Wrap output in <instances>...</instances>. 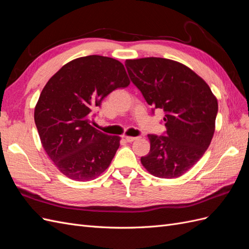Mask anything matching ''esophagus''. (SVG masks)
I'll return each instance as SVG.
<instances>
[{
	"label": "esophagus",
	"mask_w": 249,
	"mask_h": 249,
	"mask_svg": "<svg viewBox=\"0 0 249 249\" xmlns=\"http://www.w3.org/2000/svg\"><path fill=\"white\" fill-rule=\"evenodd\" d=\"M140 137H131V136H125L124 137V140L126 141V142H133V141H135V140H138Z\"/></svg>",
	"instance_id": "1"
}]
</instances>
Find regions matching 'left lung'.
<instances>
[{
  "instance_id": "1",
  "label": "left lung",
  "mask_w": 249,
  "mask_h": 249,
  "mask_svg": "<svg viewBox=\"0 0 249 249\" xmlns=\"http://www.w3.org/2000/svg\"><path fill=\"white\" fill-rule=\"evenodd\" d=\"M133 84L152 106L163 109L166 131L149 134V153L141 163L153 176H183L208 149L215 131L218 103L207 83L189 67L170 59L126 60Z\"/></svg>"
}]
</instances>
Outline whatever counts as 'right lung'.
<instances>
[{
  "mask_svg": "<svg viewBox=\"0 0 249 249\" xmlns=\"http://www.w3.org/2000/svg\"><path fill=\"white\" fill-rule=\"evenodd\" d=\"M129 84L122 63L99 55L74 59L49 80L34 120L44 150L64 176L85 182L109 167L120 138L96 130L90 119L104 97Z\"/></svg>",
  "mask_w": 249,
  "mask_h": 249,
  "instance_id": "1",
  "label": "right lung"
}]
</instances>
